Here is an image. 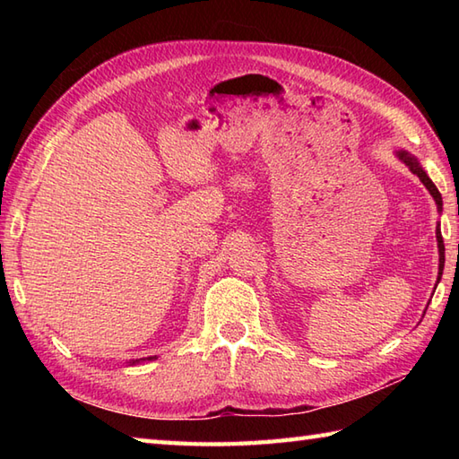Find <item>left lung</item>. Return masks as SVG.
<instances>
[{
  "label": "left lung",
  "instance_id": "1",
  "mask_svg": "<svg viewBox=\"0 0 459 459\" xmlns=\"http://www.w3.org/2000/svg\"><path fill=\"white\" fill-rule=\"evenodd\" d=\"M396 155H398V160H401L403 163H406L408 165V169H411L414 175H418V178H420V181L424 183V187L430 191V195L434 197V201H436V204H437V211H442V195H440V191H437V187L436 185L432 183V179L428 178L426 175V171L422 169V165L418 163V160L414 158L412 153H408V152H404V150H401V152H396ZM436 238H437V250H440V272H437V281H440V278H442V270H444V238H442V230H440V224H437L436 227Z\"/></svg>",
  "mask_w": 459,
  "mask_h": 459
}]
</instances>
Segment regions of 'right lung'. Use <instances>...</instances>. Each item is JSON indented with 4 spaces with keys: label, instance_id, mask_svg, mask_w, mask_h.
<instances>
[{
    "label": "right lung",
    "instance_id": "add662e5",
    "mask_svg": "<svg viewBox=\"0 0 459 459\" xmlns=\"http://www.w3.org/2000/svg\"><path fill=\"white\" fill-rule=\"evenodd\" d=\"M148 359H155V357H148ZM135 363H140V359H135V360H132V365H135Z\"/></svg>",
    "mask_w": 459,
    "mask_h": 459
}]
</instances>
